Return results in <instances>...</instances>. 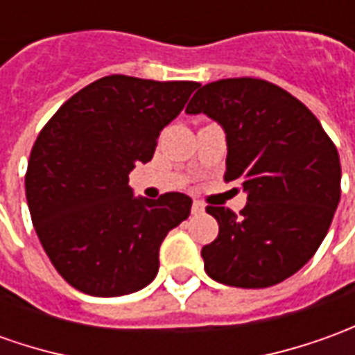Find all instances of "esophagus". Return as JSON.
Instances as JSON below:
<instances>
[{
  "mask_svg": "<svg viewBox=\"0 0 355 355\" xmlns=\"http://www.w3.org/2000/svg\"><path fill=\"white\" fill-rule=\"evenodd\" d=\"M192 214H194V216H200V214H206V206H204L202 202H198V200H194V202H192Z\"/></svg>",
  "mask_w": 355,
  "mask_h": 355,
  "instance_id": "34e87169",
  "label": "esophagus"
}]
</instances>
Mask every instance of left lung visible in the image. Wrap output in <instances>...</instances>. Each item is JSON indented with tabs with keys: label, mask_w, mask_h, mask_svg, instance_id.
I'll use <instances>...</instances> for the list:
<instances>
[{
	"label": "left lung",
	"mask_w": 355,
	"mask_h": 355,
	"mask_svg": "<svg viewBox=\"0 0 355 355\" xmlns=\"http://www.w3.org/2000/svg\"><path fill=\"white\" fill-rule=\"evenodd\" d=\"M187 114L225 132V180L247 192L241 216L208 206L219 233L202 248L211 279L270 288L293 276L327 237L340 202V157L317 116L282 87L237 77L200 85Z\"/></svg>",
	"instance_id": "8db88e82"
}]
</instances>
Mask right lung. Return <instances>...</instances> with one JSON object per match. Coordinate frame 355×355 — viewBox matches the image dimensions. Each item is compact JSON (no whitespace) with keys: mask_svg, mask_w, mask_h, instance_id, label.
Instances as JSON below:
<instances>
[{"mask_svg":"<svg viewBox=\"0 0 355 355\" xmlns=\"http://www.w3.org/2000/svg\"><path fill=\"white\" fill-rule=\"evenodd\" d=\"M194 81L108 76L66 101L36 137L26 204L48 259L83 293L118 297L157 276L159 247L190 216L192 200L134 196L128 175L151 161L161 130Z\"/></svg>","mask_w":355,"mask_h":355,"instance_id":"right-lung-1","label":"right lung"}]
</instances>
